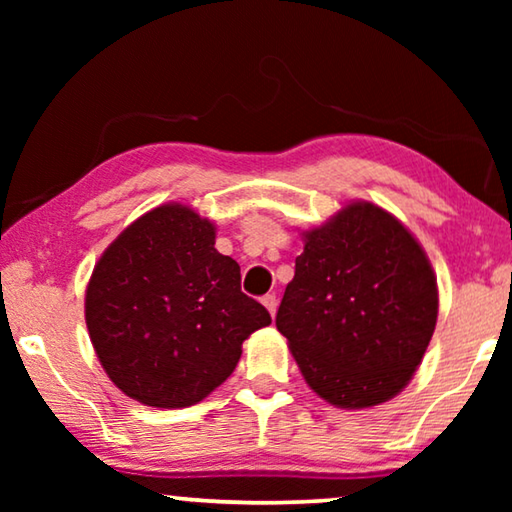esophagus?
Masks as SVG:
<instances>
[{
	"instance_id": "34e87169",
	"label": "esophagus",
	"mask_w": 512,
	"mask_h": 512,
	"mask_svg": "<svg viewBox=\"0 0 512 512\" xmlns=\"http://www.w3.org/2000/svg\"><path fill=\"white\" fill-rule=\"evenodd\" d=\"M262 305L268 309V314L275 316V311H277V298H275V293H266V296L262 298Z\"/></svg>"
}]
</instances>
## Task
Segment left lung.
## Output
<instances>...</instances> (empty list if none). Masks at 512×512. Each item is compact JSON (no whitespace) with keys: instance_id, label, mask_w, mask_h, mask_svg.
<instances>
[{"instance_id":"obj_1","label":"left lung","mask_w":512,"mask_h":512,"mask_svg":"<svg viewBox=\"0 0 512 512\" xmlns=\"http://www.w3.org/2000/svg\"><path fill=\"white\" fill-rule=\"evenodd\" d=\"M305 250L275 325L311 391L368 409L409 384L436 329V275L422 246L381 207L359 201L302 232Z\"/></svg>"}]
</instances>
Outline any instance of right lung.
<instances>
[{
  "label": "right lung",
  "mask_w": 512,
  "mask_h": 512,
  "mask_svg": "<svg viewBox=\"0 0 512 512\" xmlns=\"http://www.w3.org/2000/svg\"><path fill=\"white\" fill-rule=\"evenodd\" d=\"M214 239V223L192 207L160 205L94 266L85 291L94 352L112 384L146 406L201 402L237 368L241 343L271 325Z\"/></svg>",
  "instance_id": "add662e5"
}]
</instances>
